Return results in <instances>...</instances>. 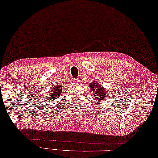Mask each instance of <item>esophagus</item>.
<instances>
[{
	"label": "esophagus",
	"instance_id": "obj_1",
	"mask_svg": "<svg viewBox=\"0 0 158 158\" xmlns=\"http://www.w3.org/2000/svg\"><path fill=\"white\" fill-rule=\"evenodd\" d=\"M79 79H74V82H75V83H78L79 82Z\"/></svg>",
	"mask_w": 158,
	"mask_h": 158
}]
</instances>
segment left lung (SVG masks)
<instances>
[{"instance_id": "8db88e82", "label": "left lung", "mask_w": 158, "mask_h": 158, "mask_svg": "<svg viewBox=\"0 0 158 158\" xmlns=\"http://www.w3.org/2000/svg\"><path fill=\"white\" fill-rule=\"evenodd\" d=\"M90 89L94 93V96H95V99L98 101H104V100L106 98V91L100 84L98 83H92L89 85Z\"/></svg>"}]
</instances>
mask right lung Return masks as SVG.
<instances>
[{"label":"right lung","instance_id":"obj_1","mask_svg":"<svg viewBox=\"0 0 158 158\" xmlns=\"http://www.w3.org/2000/svg\"><path fill=\"white\" fill-rule=\"evenodd\" d=\"M62 88V86H60V85L52 88L51 92H50V94H49V96L47 97H50V98H51L50 100H55L56 99L58 98V97L60 96V94H61Z\"/></svg>","mask_w":158,"mask_h":158}]
</instances>
